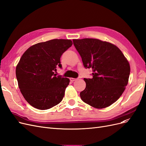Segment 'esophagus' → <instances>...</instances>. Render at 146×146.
<instances>
[{
	"mask_svg": "<svg viewBox=\"0 0 146 146\" xmlns=\"http://www.w3.org/2000/svg\"><path fill=\"white\" fill-rule=\"evenodd\" d=\"M77 80V78H70V82H74V81H76Z\"/></svg>",
	"mask_w": 146,
	"mask_h": 146,
	"instance_id": "obj_1",
	"label": "esophagus"
}]
</instances>
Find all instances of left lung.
Wrapping results in <instances>:
<instances>
[{
	"mask_svg": "<svg viewBox=\"0 0 146 146\" xmlns=\"http://www.w3.org/2000/svg\"><path fill=\"white\" fill-rule=\"evenodd\" d=\"M85 68H92V78H84L86 88L82 100L96 108L109 107L120 98L129 82L130 67L115 45L98 39H73Z\"/></svg>",
	"mask_w": 146,
	"mask_h": 146,
	"instance_id": "left-lung-1",
	"label": "left lung"
}]
</instances>
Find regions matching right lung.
<instances>
[{
  "label": "right lung",
  "instance_id": "1",
  "mask_svg": "<svg viewBox=\"0 0 146 146\" xmlns=\"http://www.w3.org/2000/svg\"><path fill=\"white\" fill-rule=\"evenodd\" d=\"M72 45L70 39H52L30 47L21 56L16 78L22 94L32 107L47 110L63 100L70 81L55 72L62 68L61 56Z\"/></svg>",
  "mask_w": 146,
  "mask_h": 146
}]
</instances>
